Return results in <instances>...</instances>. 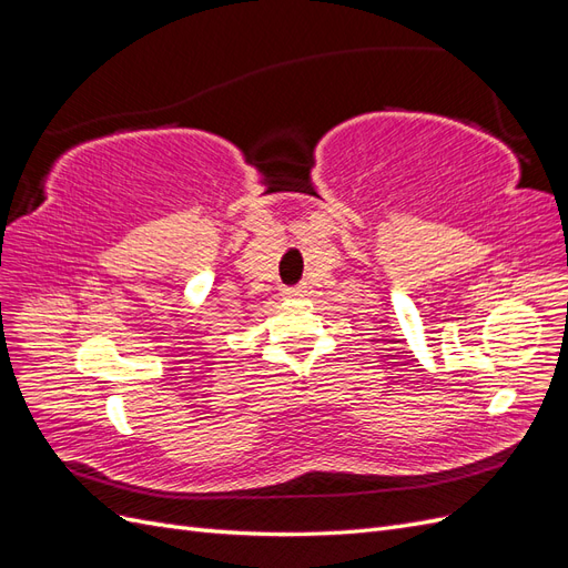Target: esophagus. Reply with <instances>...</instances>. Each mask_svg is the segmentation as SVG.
I'll return each instance as SVG.
<instances>
[{"mask_svg":"<svg viewBox=\"0 0 568 568\" xmlns=\"http://www.w3.org/2000/svg\"><path fill=\"white\" fill-rule=\"evenodd\" d=\"M282 294L286 296V298H301V296H305V286H286Z\"/></svg>","mask_w":568,"mask_h":568,"instance_id":"1","label":"esophagus"}]
</instances>
